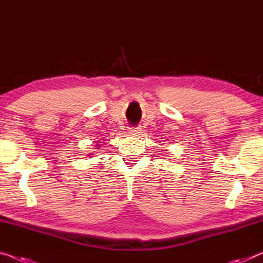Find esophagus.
I'll list each match as a JSON object with an SVG mask.
<instances>
[{
  "label": "esophagus",
  "mask_w": 263,
  "mask_h": 263,
  "mask_svg": "<svg viewBox=\"0 0 263 263\" xmlns=\"http://www.w3.org/2000/svg\"><path fill=\"white\" fill-rule=\"evenodd\" d=\"M128 131H130V133H139L138 128H137V127H130V128H128Z\"/></svg>",
  "instance_id": "obj_1"
}]
</instances>
